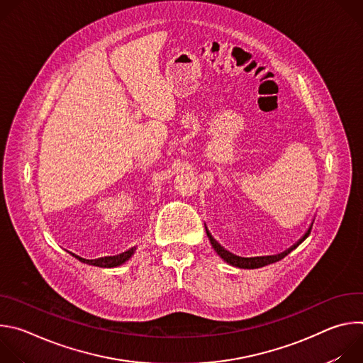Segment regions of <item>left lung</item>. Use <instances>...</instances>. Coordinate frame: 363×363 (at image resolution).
Masks as SVG:
<instances>
[{"instance_id": "left-lung-1", "label": "left lung", "mask_w": 363, "mask_h": 363, "mask_svg": "<svg viewBox=\"0 0 363 363\" xmlns=\"http://www.w3.org/2000/svg\"><path fill=\"white\" fill-rule=\"evenodd\" d=\"M313 221H315V220H313ZM313 221H312V224L308 225V228H307V231L304 233V235H303L296 244H293L290 248H287L286 251H283V252H280V254H276V255H263V257H240V255H235V254L230 252L228 250H225V248L211 235V233L208 231V228H206V227H205V231H206V235H208V238H210V242H211L214 251L223 258V260H224L227 264H230V266H233V267H238V269H260V267L273 264V263H276V262H280L281 258H284V257H286L287 254H290L294 248H297V247L308 237L310 231H312Z\"/></svg>"}]
</instances>
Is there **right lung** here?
<instances>
[{"label": "right lung", "instance_id": "1", "mask_svg": "<svg viewBox=\"0 0 363 363\" xmlns=\"http://www.w3.org/2000/svg\"><path fill=\"white\" fill-rule=\"evenodd\" d=\"M136 251V247H132L129 248L128 251L125 252H121L118 255H108V257H100V258H94V260H87V258H83L80 255H76L73 252H70L73 257H76L79 262L84 263V264H89V266H96V267H103V269H113V267H119L122 264H125L129 258L135 254Z\"/></svg>", "mask_w": 363, "mask_h": 363}]
</instances>
